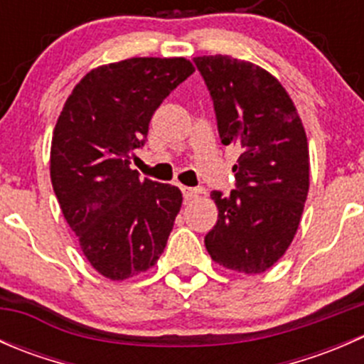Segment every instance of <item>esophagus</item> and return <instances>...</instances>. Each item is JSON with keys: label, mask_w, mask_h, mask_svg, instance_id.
<instances>
[{"label": "esophagus", "mask_w": 364, "mask_h": 364, "mask_svg": "<svg viewBox=\"0 0 364 364\" xmlns=\"http://www.w3.org/2000/svg\"><path fill=\"white\" fill-rule=\"evenodd\" d=\"M181 192H183V197H185V200H193L197 196H199V190L190 188V186H183Z\"/></svg>", "instance_id": "obj_1"}]
</instances>
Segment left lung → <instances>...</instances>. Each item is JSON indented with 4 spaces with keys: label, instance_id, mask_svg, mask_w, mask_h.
Masks as SVG:
<instances>
[{
    "label": "left lung",
    "instance_id": "1",
    "mask_svg": "<svg viewBox=\"0 0 364 364\" xmlns=\"http://www.w3.org/2000/svg\"><path fill=\"white\" fill-rule=\"evenodd\" d=\"M193 63L211 95L220 139L241 148L236 188L211 192L218 222L205 234V250L227 269L262 273L299 227L310 185L306 134L287 91L264 68L222 54Z\"/></svg>",
    "mask_w": 364,
    "mask_h": 364
}]
</instances>
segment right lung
Masks as SVG:
<instances>
[{
    "label": "right lung",
    "mask_w": 364,
    "mask_h": 364,
    "mask_svg": "<svg viewBox=\"0 0 364 364\" xmlns=\"http://www.w3.org/2000/svg\"><path fill=\"white\" fill-rule=\"evenodd\" d=\"M196 72L185 58H132L91 70L73 87L50 144V181L91 266L109 280L160 259L183 196L139 179L130 164L161 102Z\"/></svg>",
    "instance_id": "add662e5"
}]
</instances>
